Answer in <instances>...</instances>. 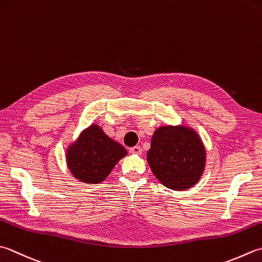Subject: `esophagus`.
<instances>
[{
	"mask_svg": "<svg viewBox=\"0 0 262 262\" xmlns=\"http://www.w3.org/2000/svg\"><path fill=\"white\" fill-rule=\"evenodd\" d=\"M129 152L132 155H137V156H141L142 155V147L141 146H133L129 148Z\"/></svg>",
	"mask_w": 262,
	"mask_h": 262,
	"instance_id": "esophagus-1",
	"label": "esophagus"
}]
</instances>
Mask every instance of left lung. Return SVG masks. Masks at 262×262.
Returning a JSON list of instances; mask_svg holds the SVG:
<instances>
[{
  "label": "left lung",
  "instance_id": "1",
  "mask_svg": "<svg viewBox=\"0 0 262 262\" xmlns=\"http://www.w3.org/2000/svg\"><path fill=\"white\" fill-rule=\"evenodd\" d=\"M155 176L166 187L181 191L201 177L206 151L196 133L185 127H161L156 130L147 152Z\"/></svg>",
  "mask_w": 262,
  "mask_h": 262
}]
</instances>
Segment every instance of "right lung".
Masks as SVG:
<instances>
[{
	"mask_svg": "<svg viewBox=\"0 0 262 262\" xmlns=\"http://www.w3.org/2000/svg\"><path fill=\"white\" fill-rule=\"evenodd\" d=\"M126 155L124 146L93 125L69 148L67 161L75 177L85 183L96 184L104 181L116 163Z\"/></svg>",
	"mask_w": 262,
	"mask_h": 262,
	"instance_id": "1",
	"label": "right lung"
}]
</instances>
